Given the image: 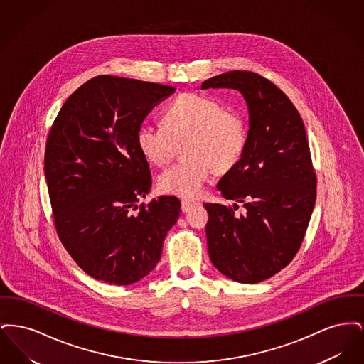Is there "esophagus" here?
Listing matches in <instances>:
<instances>
[{
    "instance_id": "obj_1",
    "label": "esophagus",
    "mask_w": 364,
    "mask_h": 364,
    "mask_svg": "<svg viewBox=\"0 0 364 364\" xmlns=\"http://www.w3.org/2000/svg\"><path fill=\"white\" fill-rule=\"evenodd\" d=\"M195 205H198V202L188 200V199H183V200H181V210H183L184 213H187V211H188L192 206H195Z\"/></svg>"
}]
</instances>
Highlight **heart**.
Segmentation results:
<instances>
[{"instance_id": "1", "label": "heart", "mask_w": 364, "mask_h": 364, "mask_svg": "<svg viewBox=\"0 0 364 364\" xmlns=\"http://www.w3.org/2000/svg\"><path fill=\"white\" fill-rule=\"evenodd\" d=\"M162 125L141 124L136 146L143 158L166 165L177 146L188 159L174 164L158 177V188L184 198L198 196L211 174L225 173L242 158L248 143V125L242 113L226 109L220 100L202 94L178 95L164 113Z\"/></svg>"}]
</instances>
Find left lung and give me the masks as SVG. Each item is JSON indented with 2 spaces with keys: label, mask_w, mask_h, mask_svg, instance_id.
I'll list each match as a JSON object with an SVG mask.
<instances>
[{
  "label": "left lung",
  "mask_w": 364,
  "mask_h": 364,
  "mask_svg": "<svg viewBox=\"0 0 364 364\" xmlns=\"http://www.w3.org/2000/svg\"><path fill=\"white\" fill-rule=\"evenodd\" d=\"M220 87L239 90L248 105L245 151L217 184L245 213L236 215L237 205L205 203L208 255L226 277L257 284L297 254L316 199V174L303 120L274 83L250 70H230L202 83L203 90Z\"/></svg>",
  "instance_id": "obj_1"
}]
</instances>
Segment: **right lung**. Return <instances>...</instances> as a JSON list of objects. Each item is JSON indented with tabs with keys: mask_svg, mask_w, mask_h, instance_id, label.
Segmentation results:
<instances>
[{
	"mask_svg": "<svg viewBox=\"0 0 364 364\" xmlns=\"http://www.w3.org/2000/svg\"><path fill=\"white\" fill-rule=\"evenodd\" d=\"M174 87L101 75L79 87L53 122L45 177L58 239L95 279L129 285L161 259L180 215L176 196L140 203L151 188L136 132Z\"/></svg>",
	"mask_w": 364,
	"mask_h": 364,
	"instance_id": "obj_1",
	"label": "right lung"
}]
</instances>
